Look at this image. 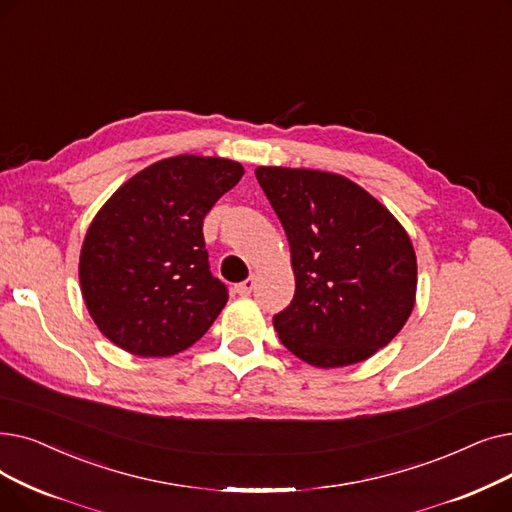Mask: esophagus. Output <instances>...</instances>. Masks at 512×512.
Wrapping results in <instances>:
<instances>
[{
    "instance_id": "1",
    "label": "esophagus",
    "mask_w": 512,
    "mask_h": 512,
    "mask_svg": "<svg viewBox=\"0 0 512 512\" xmlns=\"http://www.w3.org/2000/svg\"><path fill=\"white\" fill-rule=\"evenodd\" d=\"M254 285H256V281H254L252 277L246 279V281H241V283L235 285V294H237V296H250Z\"/></svg>"
}]
</instances>
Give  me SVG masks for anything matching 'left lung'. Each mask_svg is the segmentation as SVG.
<instances>
[{
    "instance_id": "obj_1",
    "label": "left lung",
    "mask_w": 512,
    "mask_h": 512,
    "mask_svg": "<svg viewBox=\"0 0 512 512\" xmlns=\"http://www.w3.org/2000/svg\"><path fill=\"white\" fill-rule=\"evenodd\" d=\"M256 179L285 229L296 277L294 300L273 319L281 344L319 369L371 358L415 308L406 229L342 175L258 166Z\"/></svg>"
}]
</instances>
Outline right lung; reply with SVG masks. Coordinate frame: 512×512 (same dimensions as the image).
<instances>
[{
	"mask_svg": "<svg viewBox=\"0 0 512 512\" xmlns=\"http://www.w3.org/2000/svg\"><path fill=\"white\" fill-rule=\"evenodd\" d=\"M235 160L181 154L139 170L91 221L79 258L85 306L110 342L143 358L173 356L225 308L204 216L239 183Z\"/></svg>",
	"mask_w": 512,
	"mask_h": 512,
	"instance_id": "obj_1",
	"label": "right lung"
}]
</instances>
